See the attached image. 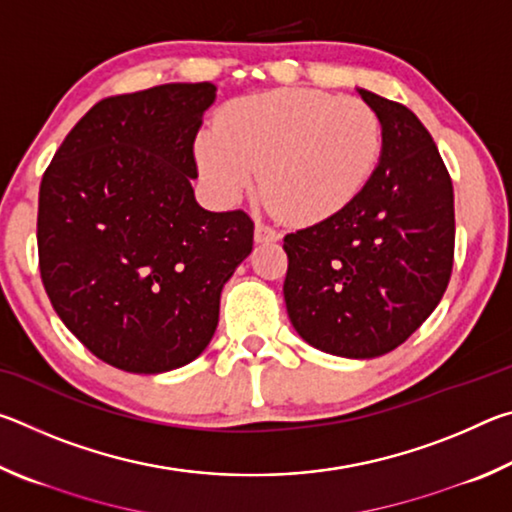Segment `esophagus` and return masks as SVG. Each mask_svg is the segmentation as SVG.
Returning <instances> with one entry per match:
<instances>
[{"label": "esophagus", "instance_id": "34e87169", "mask_svg": "<svg viewBox=\"0 0 512 512\" xmlns=\"http://www.w3.org/2000/svg\"><path fill=\"white\" fill-rule=\"evenodd\" d=\"M282 235L273 228H268L264 223H255V241L257 244H271V241H280Z\"/></svg>", "mask_w": 512, "mask_h": 512}]
</instances>
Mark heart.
<instances>
[{"instance_id": "heart-1", "label": "heart", "mask_w": 512, "mask_h": 512, "mask_svg": "<svg viewBox=\"0 0 512 512\" xmlns=\"http://www.w3.org/2000/svg\"><path fill=\"white\" fill-rule=\"evenodd\" d=\"M381 149V121L361 99L271 90L232 101L219 128L198 135L196 160L221 201H239L262 176L277 216L314 225L357 201Z\"/></svg>"}]
</instances>
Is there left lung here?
Returning a JSON list of instances; mask_svg holds the SVG:
<instances>
[{"instance_id":"8db88e82","label":"left lung","mask_w":512,"mask_h":512,"mask_svg":"<svg viewBox=\"0 0 512 512\" xmlns=\"http://www.w3.org/2000/svg\"><path fill=\"white\" fill-rule=\"evenodd\" d=\"M384 149L350 207L284 237V302L316 350L375 359L438 307L454 266V189L427 128L402 103L359 88Z\"/></svg>"}]
</instances>
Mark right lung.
Listing matches in <instances>:
<instances>
[{"instance_id":"right-lung-1","label":"right lung","mask_w":512,"mask_h":512,"mask_svg":"<svg viewBox=\"0 0 512 512\" xmlns=\"http://www.w3.org/2000/svg\"><path fill=\"white\" fill-rule=\"evenodd\" d=\"M212 83H167L99 101L40 183V275L94 357L158 375L194 361L219 325L225 282L253 250L241 210L196 203L194 140Z\"/></svg>"}]
</instances>
